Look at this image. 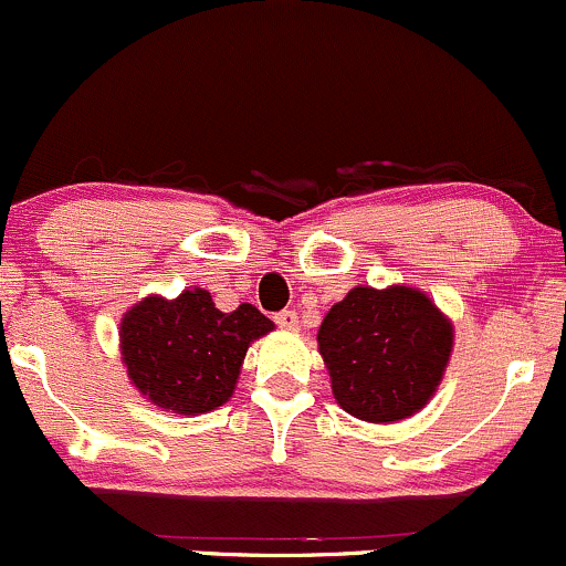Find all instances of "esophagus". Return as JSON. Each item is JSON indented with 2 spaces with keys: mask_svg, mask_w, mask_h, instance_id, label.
Instances as JSON below:
<instances>
[{
  "mask_svg": "<svg viewBox=\"0 0 566 566\" xmlns=\"http://www.w3.org/2000/svg\"><path fill=\"white\" fill-rule=\"evenodd\" d=\"M273 319H276V325L279 327H284V331H295L297 327V314L295 312H279L276 316H273Z\"/></svg>",
  "mask_w": 566,
  "mask_h": 566,
  "instance_id": "esophagus-1",
  "label": "esophagus"
}]
</instances>
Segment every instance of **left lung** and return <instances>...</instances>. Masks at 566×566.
Wrapping results in <instances>:
<instances>
[{
  "label": "left lung",
  "mask_w": 566,
  "mask_h": 566,
  "mask_svg": "<svg viewBox=\"0 0 566 566\" xmlns=\"http://www.w3.org/2000/svg\"><path fill=\"white\" fill-rule=\"evenodd\" d=\"M319 354L333 395L363 421H400L427 406L451 357L454 331L424 293L354 287L322 322Z\"/></svg>",
  "instance_id": "8db88e82"
}]
</instances>
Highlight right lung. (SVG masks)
Wrapping results in <instances>:
<instances>
[{
    "label": "right lung",
    "mask_w": 566,
    "mask_h": 566,
    "mask_svg": "<svg viewBox=\"0 0 566 566\" xmlns=\"http://www.w3.org/2000/svg\"><path fill=\"white\" fill-rule=\"evenodd\" d=\"M273 331L252 303L220 312L207 290H185L177 301L153 295L123 316L120 346L128 378L166 411H214L235 389L250 344Z\"/></svg>",
    "instance_id": "right-lung-1"
}]
</instances>
